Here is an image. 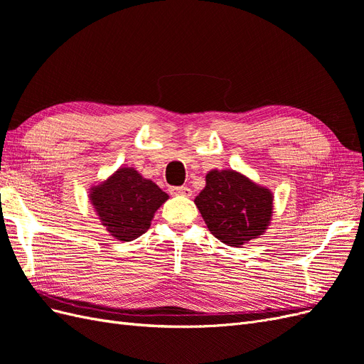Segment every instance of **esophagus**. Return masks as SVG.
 <instances>
[{
    "label": "esophagus",
    "mask_w": 364,
    "mask_h": 364,
    "mask_svg": "<svg viewBox=\"0 0 364 364\" xmlns=\"http://www.w3.org/2000/svg\"><path fill=\"white\" fill-rule=\"evenodd\" d=\"M170 193L173 196H191L193 194L191 188H188V186H171Z\"/></svg>",
    "instance_id": "34e87169"
}]
</instances>
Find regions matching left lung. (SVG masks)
I'll return each instance as SVG.
<instances>
[{"label": "left lung", "mask_w": 364, "mask_h": 364, "mask_svg": "<svg viewBox=\"0 0 364 364\" xmlns=\"http://www.w3.org/2000/svg\"><path fill=\"white\" fill-rule=\"evenodd\" d=\"M211 234L240 247L266 232L273 213V194L234 170H211L194 199Z\"/></svg>", "instance_id": "1"}]
</instances>
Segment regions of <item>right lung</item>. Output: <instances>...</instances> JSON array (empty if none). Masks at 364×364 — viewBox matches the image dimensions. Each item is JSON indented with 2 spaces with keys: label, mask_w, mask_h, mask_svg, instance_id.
Instances as JSON below:
<instances>
[{
  "label": "right lung",
  "mask_w": 364,
  "mask_h": 364,
  "mask_svg": "<svg viewBox=\"0 0 364 364\" xmlns=\"http://www.w3.org/2000/svg\"><path fill=\"white\" fill-rule=\"evenodd\" d=\"M167 199V193L132 167L118 168L90 193L102 225L119 241H132L147 232L153 215Z\"/></svg>",
  "instance_id": "right-lung-1"
}]
</instances>
